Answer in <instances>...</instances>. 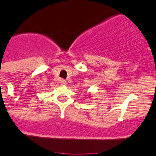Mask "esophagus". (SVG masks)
Returning <instances> with one entry per match:
<instances>
[{"label":"esophagus","mask_w":156,"mask_h":156,"mask_svg":"<svg viewBox=\"0 0 156 156\" xmlns=\"http://www.w3.org/2000/svg\"><path fill=\"white\" fill-rule=\"evenodd\" d=\"M60 82H61V84H62V85H66V81H65L64 79H61Z\"/></svg>","instance_id":"34e87169"}]
</instances>
